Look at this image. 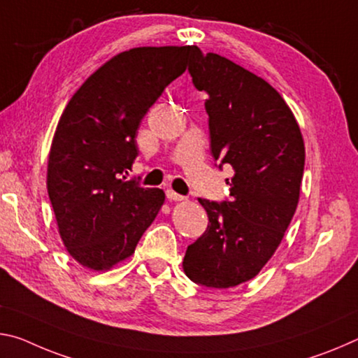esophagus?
Segmentation results:
<instances>
[{
  "label": "esophagus",
  "mask_w": 358,
  "mask_h": 358,
  "mask_svg": "<svg viewBox=\"0 0 358 358\" xmlns=\"http://www.w3.org/2000/svg\"><path fill=\"white\" fill-rule=\"evenodd\" d=\"M166 198L169 201H185V196L179 195V193H176L174 190H166Z\"/></svg>",
  "instance_id": "34e87169"
}]
</instances>
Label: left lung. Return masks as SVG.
<instances>
[{"label":"left lung","mask_w":358,"mask_h":358,"mask_svg":"<svg viewBox=\"0 0 358 358\" xmlns=\"http://www.w3.org/2000/svg\"><path fill=\"white\" fill-rule=\"evenodd\" d=\"M189 71L209 95L210 152L234 176L231 201L198 200L209 225L187 248L182 268L196 284L228 289L254 279L282 241L300 200L304 143L289 104L265 79L198 47Z\"/></svg>","instance_id":"left-lung-1"}]
</instances>
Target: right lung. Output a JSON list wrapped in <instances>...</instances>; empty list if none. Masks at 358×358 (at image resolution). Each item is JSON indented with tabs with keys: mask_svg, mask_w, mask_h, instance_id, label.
<instances>
[{
	"mask_svg": "<svg viewBox=\"0 0 358 358\" xmlns=\"http://www.w3.org/2000/svg\"><path fill=\"white\" fill-rule=\"evenodd\" d=\"M193 45L134 47L87 78L58 120L47 193L68 254L108 271L133 255L165 192L120 179L138 157L139 122L187 69Z\"/></svg>",
	"mask_w": 358,
	"mask_h": 358,
	"instance_id": "add662e5",
	"label": "right lung"
}]
</instances>
